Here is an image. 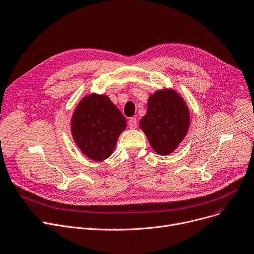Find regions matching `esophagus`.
<instances>
[{
    "label": "esophagus",
    "instance_id": "obj_1",
    "mask_svg": "<svg viewBox=\"0 0 254 254\" xmlns=\"http://www.w3.org/2000/svg\"><path fill=\"white\" fill-rule=\"evenodd\" d=\"M128 127H129L131 129L137 128V127H138V120H137L136 117H130V118H128Z\"/></svg>",
    "mask_w": 254,
    "mask_h": 254
}]
</instances>
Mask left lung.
Instances as JSON below:
<instances>
[{
	"mask_svg": "<svg viewBox=\"0 0 254 254\" xmlns=\"http://www.w3.org/2000/svg\"><path fill=\"white\" fill-rule=\"evenodd\" d=\"M189 124V110L182 96L172 89H164L149 96L147 112L140 121V127L152 149L167 156L184 140Z\"/></svg>",
	"mask_w": 254,
	"mask_h": 254,
	"instance_id": "left-lung-1",
	"label": "left lung"
}]
</instances>
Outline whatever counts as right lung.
<instances>
[{
    "instance_id": "add662e5",
    "label": "right lung",
    "mask_w": 254,
    "mask_h": 254,
    "mask_svg": "<svg viewBox=\"0 0 254 254\" xmlns=\"http://www.w3.org/2000/svg\"><path fill=\"white\" fill-rule=\"evenodd\" d=\"M127 120L107 95L91 93L75 108L71 118V134L86 157L104 161L111 156Z\"/></svg>"
}]
</instances>
